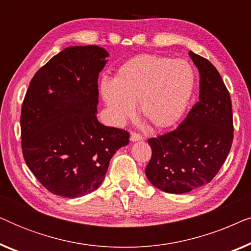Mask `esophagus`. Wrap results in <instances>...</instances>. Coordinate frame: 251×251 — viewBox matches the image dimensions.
<instances>
[{
	"label": "esophagus",
	"instance_id": "obj_1",
	"mask_svg": "<svg viewBox=\"0 0 251 251\" xmlns=\"http://www.w3.org/2000/svg\"><path fill=\"white\" fill-rule=\"evenodd\" d=\"M130 140H131V142H139V140H143V136L140 135V133L131 132V135H130Z\"/></svg>",
	"mask_w": 251,
	"mask_h": 251
}]
</instances>
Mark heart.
Segmentation results:
<instances>
[{
	"label": "heart",
	"mask_w": 251,
	"mask_h": 251,
	"mask_svg": "<svg viewBox=\"0 0 251 251\" xmlns=\"http://www.w3.org/2000/svg\"><path fill=\"white\" fill-rule=\"evenodd\" d=\"M194 71L184 59L139 54L119 68L114 81H102L101 94L116 122L135 113L153 129H167L179 121L194 89Z\"/></svg>",
	"instance_id": "obj_1"
}]
</instances>
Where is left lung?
Returning a JSON list of instances; mask_svg holds the SVG:
<instances>
[{
    "instance_id": "1",
    "label": "left lung",
    "mask_w": 251,
    "mask_h": 251,
    "mask_svg": "<svg viewBox=\"0 0 251 251\" xmlns=\"http://www.w3.org/2000/svg\"><path fill=\"white\" fill-rule=\"evenodd\" d=\"M200 73L199 101L174 131L150 138L152 157L145 174L161 191L187 193L210 183L233 142L229 92L210 61L188 52Z\"/></svg>"
}]
</instances>
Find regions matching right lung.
Returning <instances> with one entry per match:
<instances>
[{
  "label": "right lung",
  "mask_w": 251,
  "mask_h": 251,
  "mask_svg": "<svg viewBox=\"0 0 251 251\" xmlns=\"http://www.w3.org/2000/svg\"><path fill=\"white\" fill-rule=\"evenodd\" d=\"M108 52L68 47L40 68L25 95L20 128L25 162L52 194L73 199L100 186L129 132L98 122V76Z\"/></svg>",
  "instance_id": "add662e5"
}]
</instances>
